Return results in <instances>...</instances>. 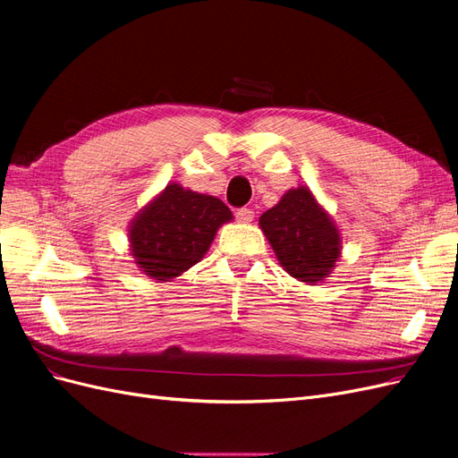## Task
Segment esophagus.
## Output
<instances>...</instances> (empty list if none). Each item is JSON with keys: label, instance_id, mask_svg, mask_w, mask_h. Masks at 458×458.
<instances>
[{"label": "esophagus", "instance_id": "obj_1", "mask_svg": "<svg viewBox=\"0 0 458 458\" xmlns=\"http://www.w3.org/2000/svg\"><path fill=\"white\" fill-rule=\"evenodd\" d=\"M234 216H237V221H241V224H250L254 219V210H250V208H239Z\"/></svg>", "mask_w": 458, "mask_h": 458}]
</instances>
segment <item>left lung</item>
Segmentation results:
<instances>
[{
	"instance_id": "1",
	"label": "left lung",
	"mask_w": 458,
	"mask_h": 458,
	"mask_svg": "<svg viewBox=\"0 0 458 458\" xmlns=\"http://www.w3.org/2000/svg\"><path fill=\"white\" fill-rule=\"evenodd\" d=\"M259 229L281 267L300 283H323L342 254L340 229L310 187L286 191L279 202L261 214Z\"/></svg>"
}]
</instances>
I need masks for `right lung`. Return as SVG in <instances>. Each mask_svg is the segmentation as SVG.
Wrapping results in <instances>:
<instances>
[{
	"label": "right lung",
	"instance_id": "1",
	"mask_svg": "<svg viewBox=\"0 0 458 458\" xmlns=\"http://www.w3.org/2000/svg\"><path fill=\"white\" fill-rule=\"evenodd\" d=\"M231 219V210L219 199L168 183L131 219L133 263L150 279L172 281L204 258L217 229Z\"/></svg>",
	"mask_w": 458,
	"mask_h": 458
}]
</instances>
